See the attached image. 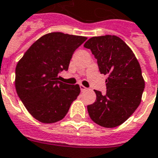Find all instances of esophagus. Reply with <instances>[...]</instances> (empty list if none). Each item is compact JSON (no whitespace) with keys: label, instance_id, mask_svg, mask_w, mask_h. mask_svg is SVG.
<instances>
[{"label":"esophagus","instance_id":"34e87169","mask_svg":"<svg viewBox=\"0 0 158 158\" xmlns=\"http://www.w3.org/2000/svg\"><path fill=\"white\" fill-rule=\"evenodd\" d=\"M79 88H80V90H81V91H85V90H86V89H87L86 87H85V86L82 85H79Z\"/></svg>","mask_w":158,"mask_h":158}]
</instances>
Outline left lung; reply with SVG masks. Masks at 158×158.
Returning <instances> with one entry per match:
<instances>
[{
    "label": "left lung",
    "mask_w": 158,
    "mask_h": 158,
    "mask_svg": "<svg viewBox=\"0 0 158 158\" xmlns=\"http://www.w3.org/2000/svg\"><path fill=\"white\" fill-rule=\"evenodd\" d=\"M84 47L91 51L100 73L108 74L106 94L95 89L96 102L87 106L89 117L102 127H117L132 115L141 101L145 81L139 62L118 36L92 37Z\"/></svg>",
    "instance_id": "1"
}]
</instances>
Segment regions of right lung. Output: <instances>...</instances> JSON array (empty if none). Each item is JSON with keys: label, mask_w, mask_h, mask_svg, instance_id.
<instances>
[{"label": "right lung", "mask_w": 158, "mask_h": 158, "mask_svg": "<svg viewBox=\"0 0 158 158\" xmlns=\"http://www.w3.org/2000/svg\"><path fill=\"white\" fill-rule=\"evenodd\" d=\"M86 37L61 32L40 37L24 53L16 67L18 96L35 118L45 123L62 120L80 93L79 85L59 81L57 75L69 69L75 50Z\"/></svg>", "instance_id": "obj_1"}]
</instances>
